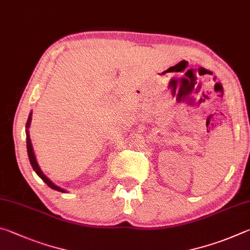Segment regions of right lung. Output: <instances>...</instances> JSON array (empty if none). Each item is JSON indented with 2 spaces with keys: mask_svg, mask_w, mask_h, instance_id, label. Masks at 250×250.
Instances as JSON below:
<instances>
[{
  "mask_svg": "<svg viewBox=\"0 0 250 250\" xmlns=\"http://www.w3.org/2000/svg\"><path fill=\"white\" fill-rule=\"evenodd\" d=\"M32 112L29 113L28 115V120L27 123H26V143H27V154H28V158L30 161V165H32V167L34 169V171L37 173V176L42 179V180L46 183V185L51 188V189H54L56 191H59V192H62V193H65L67 190L62 189V188H60L58 186H56L54 182H52L49 178L46 177V174H43V172L42 171L41 167H39V165L36 160V156L34 154V149H33V145H32V141H30V137H29V132H28V128L30 126V122H32Z\"/></svg>",
  "mask_w": 250,
  "mask_h": 250,
  "instance_id": "obj_1",
  "label": "right lung"
}]
</instances>
